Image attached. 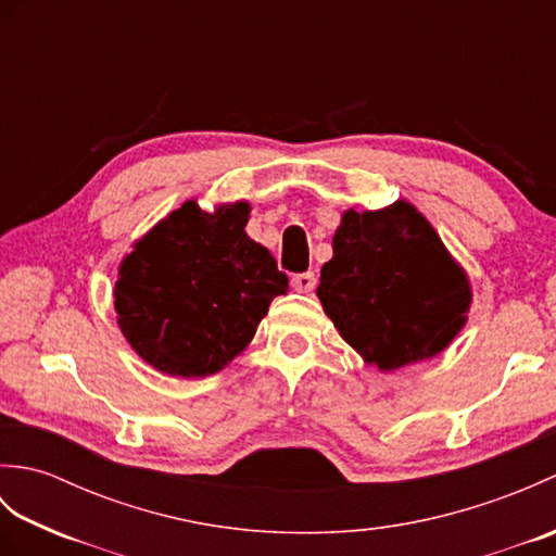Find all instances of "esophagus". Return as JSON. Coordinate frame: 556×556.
<instances>
[{
  "mask_svg": "<svg viewBox=\"0 0 556 556\" xmlns=\"http://www.w3.org/2000/svg\"><path fill=\"white\" fill-rule=\"evenodd\" d=\"M291 287L296 289L299 293H308L315 287V275H313V271H303V275H296L291 279Z\"/></svg>",
  "mask_w": 556,
  "mask_h": 556,
  "instance_id": "obj_1",
  "label": "esophagus"
}]
</instances>
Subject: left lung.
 Returning a JSON list of instances; mask_svg holds the SVG:
<instances>
[{"mask_svg":"<svg viewBox=\"0 0 556 556\" xmlns=\"http://www.w3.org/2000/svg\"><path fill=\"white\" fill-rule=\"evenodd\" d=\"M317 299L341 339L380 372L434 358L468 320L473 291L440 233L406 200L346 210Z\"/></svg>","mask_w":556,"mask_h":556,"instance_id":"left-lung-1","label":"left lung"}]
</instances>
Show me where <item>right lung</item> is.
Wrapping results in <instances>:
<instances>
[{
	"mask_svg": "<svg viewBox=\"0 0 556 556\" xmlns=\"http://www.w3.org/2000/svg\"><path fill=\"white\" fill-rule=\"evenodd\" d=\"M251 203L205 212L186 200L119 265L114 311L140 358L172 377L219 372L251 344L269 303L289 289L277 260L245 233Z\"/></svg>",
	"mask_w": 556,
	"mask_h": 556,
	"instance_id": "right-lung-1",
	"label": "right lung"
}]
</instances>
